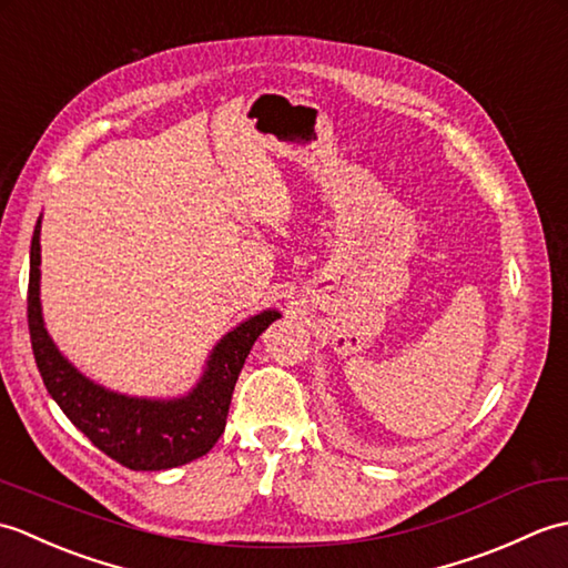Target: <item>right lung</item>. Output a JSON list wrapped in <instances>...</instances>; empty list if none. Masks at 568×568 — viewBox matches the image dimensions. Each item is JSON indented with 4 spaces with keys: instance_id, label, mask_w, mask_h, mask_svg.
Masks as SVG:
<instances>
[{
    "instance_id": "1",
    "label": "right lung",
    "mask_w": 568,
    "mask_h": 568,
    "mask_svg": "<svg viewBox=\"0 0 568 568\" xmlns=\"http://www.w3.org/2000/svg\"><path fill=\"white\" fill-rule=\"evenodd\" d=\"M29 263V332L36 366L72 425L131 470H165L207 454L226 427L234 385L253 342L281 320V312L268 307L226 332L185 395L139 397L84 376L48 334L41 310V216L33 229Z\"/></svg>"
}]
</instances>
